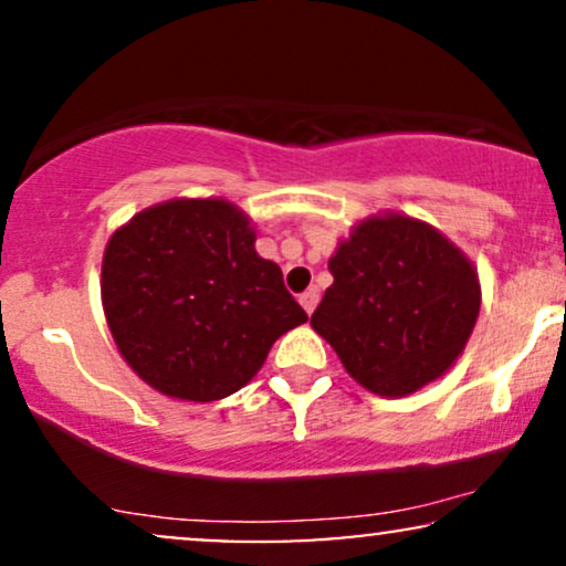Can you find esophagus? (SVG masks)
Masks as SVG:
<instances>
[{
    "mask_svg": "<svg viewBox=\"0 0 566 566\" xmlns=\"http://www.w3.org/2000/svg\"><path fill=\"white\" fill-rule=\"evenodd\" d=\"M316 303H319V290H316V287L305 290L303 295H301V305H303V311H305V314H308V316L314 314Z\"/></svg>",
    "mask_w": 566,
    "mask_h": 566,
    "instance_id": "esophagus-1",
    "label": "esophagus"
}]
</instances>
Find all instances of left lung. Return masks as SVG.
<instances>
[{"label": "left lung", "mask_w": 566, "mask_h": 566, "mask_svg": "<svg viewBox=\"0 0 566 566\" xmlns=\"http://www.w3.org/2000/svg\"><path fill=\"white\" fill-rule=\"evenodd\" d=\"M335 282L311 316L346 373L399 399L439 380L463 354L482 284L460 247L431 223L378 212L354 226L329 258Z\"/></svg>", "instance_id": "left-lung-1"}]
</instances>
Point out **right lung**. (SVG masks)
I'll list each match as a JSON object with an SVG mask.
<instances>
[{
    "label": "right lung",
    "instance_id": "right-lung-1",
    "mask_svg": "<svg viewBox=\"0 0 566 566\" xmlns=\"http://www.w3.org/2000/svg\"><path fill=\"white\" fill-rule=\"evenodd\" d=\"M255 239L250 216L220 197L161 201L112 233L103 314L122 359L154 391L226 399L255 378L279 337L308 322Z\"/></svg>",
    "mask_w": 566,
    "mask_h": 566
}]
</instances>
